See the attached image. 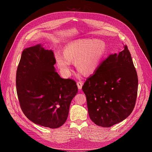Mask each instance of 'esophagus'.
Wrapping results in <instances>:
<instances>
[{
  "instance_id": "esophagus-1",
  "label": "esophagus",
  "mask_w": 152,
  "mask_h": 152,
  "mask_svg": "<svg viewBox=\"0 0 152 152\" xmlns=\"http://www.w3.org/2000/svg\"><path fill=\"white\" fill-rule=\"evenodd\" d=\"M77 86L78 89H79L80 90H81L82 86H83V83L81 82V81H77Z\"/></svg>"
}]
</instances>
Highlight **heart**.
<instances>
[{"instance_id": "b5f03b06", "label": "heart", "mask_w": 152, "mask_h": 152, "mask_svg": "<svg viewBox=\"0 0 152 152\" xmlns=\"http://www.w3.org/2000/svg\"><path fill=\"white\" fill-rule=\"evenodd\" d=\"M105 50V43L100 40H76L64 47V55L59 52L56 53V64L66 76L71 75V62H75L76 69L83 74L91 75L99 67Z\"/></svg>"}]
</instances>
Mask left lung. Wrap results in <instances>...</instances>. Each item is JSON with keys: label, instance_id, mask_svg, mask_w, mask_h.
I'll return each mask as SVG.
<instances>
[{"label": "left lung", "instance_id": "left-lung-1", "mask_svg": "<svg viewBox=\"0 0 152 152\" xmlns=\"http://www.w3.org/2000/svg\"><path fill=\"white\" fill-rule=\"evenodd\" d=\"M110 54L82 87L91 120L99 126L111 127L133 110L138 94V75L127 45Z\"/></svg>", "mask_w": 152, "mask_h": 152}]
</instances>
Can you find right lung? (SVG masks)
Instances as JSON below:
<instances>
[{
  "mask_svg": "<svg viewBox=\"0 0 152 152\" xmlns=\"http://www.w3.org/2000/svg\"><path fill=\"white\" fill-rule=\"evenodd\" d=\"M53 52L40 44L25 48L16 72V90L24 114L35 124L55 129L65 123L77 93L76 83L55 71Z\"/></svg>",
  "mask_w": 152,
  "mask_h": 152,
  "instance_id": "add662e5",
  "label": "right lung"
}]
</instances>
